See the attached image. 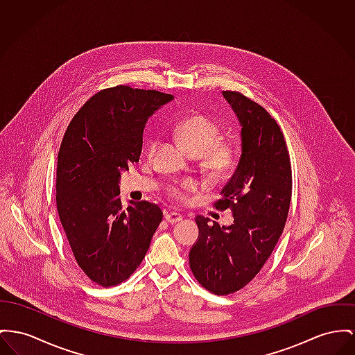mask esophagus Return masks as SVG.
Listing matches in <instances>:
<instances>
[{
	"label": "esophagus",
	"instance_id": "1",
	"mask_svg": "<svg viewBox=\"0 0 355 355\" xmlns=\"http://www.w3.org/2000/svg\"><path fill=\"white\" fill-rule=\"evenodd\" d=\"M183 219V216L179 213H166V220L169 223H176L180 222Z\"/></svg>",
	"mask_w": 355,
	"mask_h": 355
}]
</instances>
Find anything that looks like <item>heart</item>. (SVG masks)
Here are the masks:
<instances>
[{"label":"heart","instance_id":"1","mask_svg":"<svg viewBox=\"0 0 355 355\" xmlns=\"http://www.w3.org/2000/svg\"><path fill=\"white\" fill-rule=\"evenodd\" d=\"M176 139L182 142L189 153L200 156L203 166L218 175L232 166L234 160V148L226 140L216 139L219 128L205 114L193 113L182 119L173 129ZM157 146V140H150L148 144V153L152 155ZM196 189L193 182H183L168 189V195L178 200L184 202L187 193Z\"/></svg>","mask_w":355,"mask_h":355}]
</instances>
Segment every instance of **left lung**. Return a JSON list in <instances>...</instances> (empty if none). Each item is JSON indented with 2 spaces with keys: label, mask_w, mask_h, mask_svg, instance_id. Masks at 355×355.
I'll list each match as a JSON object with an SVG mask.
<instances>
[{
  "label": "left lung",
  "mask_w": 355,
  "mask_h": 355,
  "mask_svg": "<svg viewBox=\"0 0 355 355\" xmlns=\"http://www.w3.org/2000/svg\"><path fill=\"white\" fill-rule=\"evenodd\" d=\"M241 123V157L214 203L230 209V226L196 216L199 236L189 250L198 283L215 295L250 283L283 233L292 195L291 160L283 132L261 105L236 92H222Z\"/></svg>",
  "instance_id": "obj_1"
}]
</instances>
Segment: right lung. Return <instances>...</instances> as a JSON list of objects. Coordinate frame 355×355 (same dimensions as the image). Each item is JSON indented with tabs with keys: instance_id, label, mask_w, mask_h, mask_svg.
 <instances>
[{
	"instance_id": "1",
	"label": "right lung",
	"mask_w": 355,
	"mask_h": 355,
	"mask_svg": "<svg viewBox=\"0 0 355 355\" xmlns=\"http://www.w3.org/2000/svg\"><path fill=\"white\" fill-rule=\"evenodd\" d=\"M173 95L116 86L73 116L58 155L56 206L73 257L95 284L129 279L144 260L163 211L146 200L122 207L121 172L140 160L148 119Z\"/></svg>"
}]
</instances>
